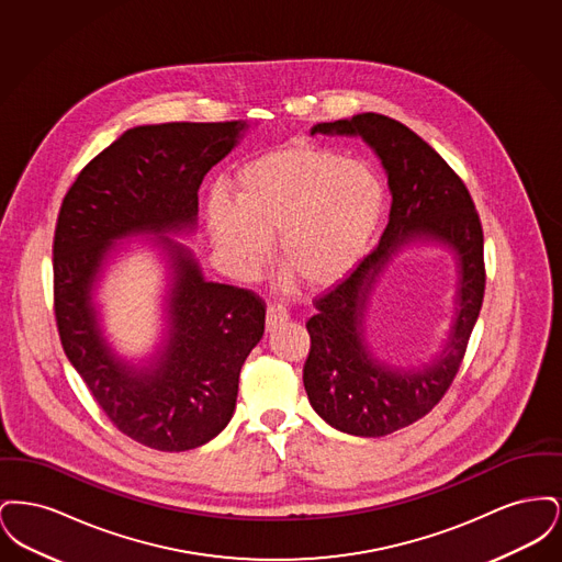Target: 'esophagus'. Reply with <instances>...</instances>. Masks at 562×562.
Here are the masks:
<instances>
[{
  "label": "esophagus",
  "mask_w": 562,
  "mask_h": 562,
  "mask_svg": "<svg viewBox=\"0 0 562 562\" xmlns=\"http://www.w3.org/2000/svg\"><path fill=\"white\" fill-rule=\"evenodd\" d=\"M289 321V312L282 307V305H276V303H271L268 307V328H276L278 324H282V322Z\"/></svg>",
  "instance_id": "obj_1"
}]
</instances>
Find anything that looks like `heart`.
<instances>
[{
  "label": "heart",
  "mask_w": 562,
  "mask_h": 562,
  "mask_svg": "<svg viewBox=\"0 0 562 562\" xmlns=\"http://www.w3.org/2000/svg\"><path fill=\"white\" fill-rule=\"evenodd\" d=\"M234 204L214 198L206 209L216 246L255 268L268 238L278 261L312 289H326L362 263L381 229L387 191L371 164L346 154L291 145L244 161L232 177Z\"/></svg>",
  "instance_id": "1"
}]
</instances>
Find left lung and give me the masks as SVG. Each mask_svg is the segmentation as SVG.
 <instances>
[{
    "label": "left lung",
    "mask_w": 562,
    "mask_h": 562,
    "mask_svg": "<svg viewBox=\"0 0 562 562\" xmlns=\"http://www.w3.org/2000/svg\"><path fill=\"white\" fill-rule=\"evenodd\" d=\"M362 136L387 172L390 221L371 255L346 280L314 299L307 321L310 356L303 385L310 404L333 428L379 438L406 428L442 401L459 371L484 296V236L474 200L453 168L401 122L358 113L322 122L312 134ZM436 240L458 261V314L446 349L424 370H396L373 358L363 314L373 284L400 248Z\"/></svg>",
    "instance_id": "1"
}]
</instances>
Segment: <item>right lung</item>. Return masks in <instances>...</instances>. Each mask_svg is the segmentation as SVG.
Returning <instances> with one entry per match:
<instances>
[{
    "instance_id": "1",
    "label": "right lung",
    "mask_w": 562,
    "mask_h": 562,
    "mask_svg": "<svg viewBox=\"0 0 562 562\" xmlns=\"http://www.w3.org/2000/svg\"><path fill=\"white\" fill-rule=\"evenodd\" d=\"M246 122H172L122 134L83 166L54 229V314L63 349L109 422L136 442L179 453L225 428L244 360L266 330V301L206 282L170 232L193 229L198 189ZM154 233L169 257V330L145 368L102 337L91 294L115 239Z\"/></svg>"
}]
</instances>
